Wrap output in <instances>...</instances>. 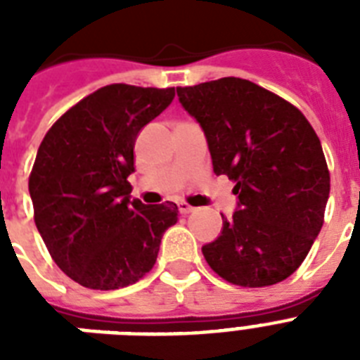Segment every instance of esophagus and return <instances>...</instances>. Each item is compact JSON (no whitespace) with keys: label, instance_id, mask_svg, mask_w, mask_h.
Instances as JSON below:
<instances>
[{"label":"esophagus","instance_id":"1","mask_svg":"<svg viewBox=\"0 0 360 360\" xmlns=\"http://www.w3.org/2000/svg\"><path fill=\"white\" fill-rule=\"evenodd\" d=\"M177 205H179V213L181 214H188V213H192V211H194V207H192L191 203L179 202V203H177Z\"/></svg>","mask_w":360,"mask_h":360}]
</instances>
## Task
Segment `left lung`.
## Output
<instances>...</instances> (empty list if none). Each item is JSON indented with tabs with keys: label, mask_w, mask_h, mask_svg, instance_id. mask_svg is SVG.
Wrapping results in <instances>:
<instances>
[{
	"label": "left lung",
	"mask_w": 360,
	"mask_h": 360,
	"mask_svg": "<svg viewBox=\"0 0 360 360\" xmlns=\"http://www.w3.org/2000/svg\"><path fill=\"white\" fill-rule=\"evenodd\" d=\"M202 124L217 175L236 181L237 209L202 248L220 278L243 288L278 284L299 269L325 220L330 175L302 112L236 76L177 87Z\"/></svg>",
	"instance_id": "8db88e82"
}]
</instances>
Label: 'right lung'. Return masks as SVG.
Returning <instances> with one entry per match:
<instances>
[{
  "label": "right lung",
  "instance_id": "add662e5",
  "mask_svg": "<svg viewBox=\"0 0 360 360\" xmlns=\"http://www.w3.org/2000/svg\"><path fill=\"white\" fill-rule=\"evenodd\" d=\"M175 89L112 84L69 108L44 136L30 174L33 219L50 256L89 290L143 278L160 239L177 222L174 202L130 200L136 136Z\"/></svg>",
  "mask_w": 360,
  "mask_h": 360
}]
</instances>
